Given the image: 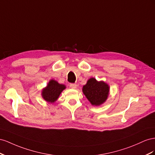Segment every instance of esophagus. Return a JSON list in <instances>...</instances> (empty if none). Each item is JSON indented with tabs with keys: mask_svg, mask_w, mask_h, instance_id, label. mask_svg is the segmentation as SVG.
<instances>
[{
	"mask_svg": "<svg viewBox=\"0 0 155 155\" xmlns=\"http://www.w3.org/2000/svg\"><path fill=\"white\" fill-rule=\"evenodd\" d=\"M69 86H70V87L73 88V89H75V88H77V85L76 84H70Z\"/></svg>",
	"mask_w": 155,
	"mask_h": 155,
	"instance_id": "obj_1",
	"label": "esophagus"
}]
</instances>
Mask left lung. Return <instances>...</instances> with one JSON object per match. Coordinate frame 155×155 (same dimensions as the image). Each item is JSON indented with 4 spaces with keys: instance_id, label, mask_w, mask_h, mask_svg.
Segmentation results:
<instances>
[{
    "instance_id": "left-lung-1",
    "label": "left lung",
    "mask_w": 155,
    "mask_h": 155,
    "mask_svg": "<svg viewBox=\"0 0 155 155\" xmlns=\"http://www.w3.org/2000/svg\"><path fill=\"white\" fill-rule=\"evenodd\" d=\"M82 91L92 105L99 106L107 100L109 86L103 81L98 82L94 78H91L83 86Z\"/></svg>"
}]
</instances>
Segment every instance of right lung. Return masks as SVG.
I'll use <instances>...</instances> for the list:
<instances>
[{
    "instance_id": "1",
    "label": "right lung",
    "mask_w": 155,
    "mask_h": 155,
    "mask_svg": "<svg viewBox=\"0 0 155 155\" xmlns=\"http://www.w3.org/2000/svg\"><path fill=\"white\" fill-rule=\"evenodd\" d=\"M65 88L64 85L60 84L56 81L51 80L42 91L43 98L48 103H54Z\"/></svg>"
}]
</instances>
